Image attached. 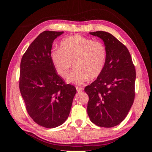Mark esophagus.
I'll return each mask as SVG.
<instances>
[{"label":"esophagus","mask_w":152,"mask_h":152,"mask_svg":"<svg viewBox=\"0 0 152 152\" xmlns=\"http://www.w3.org/2000/svg\"><path fill=\"white\" fill-rule=\"evenodd\" d=\"M76 89L77 91V92H81V91L84 90V88H83L82 87H80V86H76Z\"/></svg>","instance_id":"esophagus-1"}]
</instances>
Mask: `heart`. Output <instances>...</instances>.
I'll use <instances>...</instances> for the list:
<instances>
[{
	"label": "heart",
	"instance_id": "1",
	"mask_svg": "<svg viewBox=\"0 0 152 152\" xmlns=\"http://www.w3.org/2000/svg\"><path fill=\"white\" fill-rule=\"evenodd\" d=\"M105 45L80 35L66 37L61 41L60 49L51 53V61L57 73L66 78L73 64L75 69L68 77V82L82 84L95 80L102 72L107 61Z\"/></svg>",
	"mask_w": 152,
	"mask_h": 152
}]
</instances>
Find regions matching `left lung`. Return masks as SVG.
Returning a JSON list of instances; mask_svg holds the SVG:
<instances>
[{
	"label": "left lung",
	"instance_id": "8db88e82",
	"mask_svg": "<svg viewBox=\"0 0 152 152\" xmlns=\"http://www.w3.org/2000/svg\"><path fill=\"white\" fill-rule=\"evenodd\" d=\"M102 39L107 49L102 72L84 91L87 113L97 126L113 127L123 121L134 103L136 70L127 48L109 32H90Z\"/></svg>",
	"mask_w": 152,
	"mask_h": 152
}]
</instances>
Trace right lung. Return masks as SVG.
<instances>
[{
    "mask_svg": "<svg viewBox=\"0 0 152 152\" xmlns=\"http://www.w3.org/2000/svg\"><path fill=\"white\" fill-rule=\"evenodd\" d=\"M63 33L41 32L20 61L19 89L26 110L37 124L45 128L57 127L66 121L77 92L57 73L51 61L53 41Z\"/></svg>",
    "mask_w": 152,
    "mask_h": 152,
    "instance_id": "obj_1",
    "label": "right lung"
}]
</instances>
